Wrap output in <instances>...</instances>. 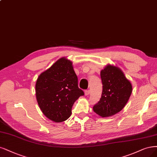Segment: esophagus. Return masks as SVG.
I'll list each match as a JSON object with an SVG mask.
<instances>
[{"mask_svg": "<svg viewBox=\"0 0 157 157\" xmlns=\"http://www.w3.org/2000/svg\"><path fill=\"white\" fill-rule=\"evenodd\" d=\"M90 90H86L85 91H84V94H85V95H88L89 94H90Z\"/></svg>", "mask_w": 157, "mask_h": 157, "instance_id": "obj_1", "label": "esophagus"}]
</instances>
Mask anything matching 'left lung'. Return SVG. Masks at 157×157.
<instances>
[{
  "mask_svg": "<svg viewBox=\"0 0 157 157\" xmlns=\"http://www.w3.org/2000/svg\"><path fill=\"white\" fill-rule=\"evenodd\" d=\"M102 92L93 110L101 117H109L120 112L132 93V85L121 70L108 65L101 71Z\"/></svg>",
  "mask_w": 157,
  "mask_h": 157,
  "instance_id": "left-lung-1",
  "label": "left lung"
}]
</instances>
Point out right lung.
<instances>
[{
  "mask_svg": "<svg viewBox=\"0 0 157 157\" xmlns=\"http://www.w3.org/2000/svg\"><path fill=\"white\" fill-rule=\"evenodd\" d=\"M36 95L47 118L57 123L67 120L75 101L84 95L78 88L72 62L62 58L42 73L36 81Z\"/></svg>",
  "mask_w": 157,
  "mask_h": 157,
  "instance_id": "right-lung-1",
  "label": "right lung"
}]
</instances>
